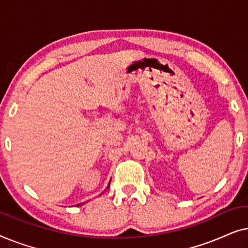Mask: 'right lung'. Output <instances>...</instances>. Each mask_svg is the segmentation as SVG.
I'll return each instance as SVG.
<instances>
[{
  "instance_id": "obj_1",
  "label": "right lung",
  "mask_w": 248,
  "mask_h": 248,
  "mask_svg": "<svg viewBox=\"0 0 248 248\" xmlns=\"http://www.w3.org/2000/svg\"><path fill=\"white\" fill-rule=\"evenodd\" d=\"M109 183H110V182H109ZM107 187H109V185H108V186H107ZM82 204H83V203H80V204H77V205H78V206H79V205H82Z\"/></svg>"
}]
</instances>
